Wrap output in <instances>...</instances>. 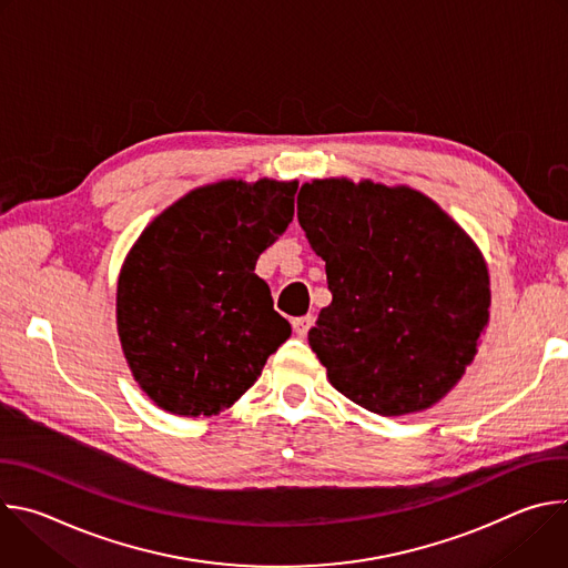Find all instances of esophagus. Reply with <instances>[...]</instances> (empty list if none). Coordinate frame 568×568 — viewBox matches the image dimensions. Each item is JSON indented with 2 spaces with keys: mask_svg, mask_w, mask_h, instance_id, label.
I'll use <instances>...</instances> for the list:
<instances>
[{
  "mask_svg": "<svg viewBox=\"0 0 568 568\" xmlns=\"http://www.w3.org/2000/svg\"><path fill=\"white\" fill-rule=\"evenodd\" d=\"M312 323H314V316H312V314L296 316V318L292 321V328H294V333H296L298 337H305V335H307V331L312 328Z\"/></svg>",
  "mask_w": 568,
  "mask_h": 568,
  "instance_id": "1",
  "label": "esophagus"
}]
</instances>
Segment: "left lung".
Segmentation results:
<instances>
[{"label": "left lung", "instance_id": "obj_1", "mask_svg": "<svg viewBox=\"0 0 568 568\" xmlns=\"http://www.w3.org/2000/svg\"><path fill=\"white\" fill-rule=\"evenodd\" d=\"M296 209L333 292L307 333L331 384L386 418L429 409L458 384L488 326L480 250L409 186L312 180Z\"/></svg>", "mask_w": 568, "mask_h": 568}]
</instances>
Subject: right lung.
I'll use <instances>...</instances> for the list:
<instances>
[{"label": "right lung", "instance_id": "1", "mask_svg": "<svg viewBox=\"0 0 568 568\" xmlns=\"http://www.w3.org/2000/svg\"><path fill=\"white\" fill-rule=\"evenodd\" d=\"M298 182L226 180L159 213L125 256L116 328L143 393L169 414L217 416L292 335L254 274L294 215Z\"/></svg>", "mask_w": 568, "mask_h": 568}]
</instances>
